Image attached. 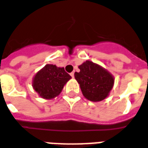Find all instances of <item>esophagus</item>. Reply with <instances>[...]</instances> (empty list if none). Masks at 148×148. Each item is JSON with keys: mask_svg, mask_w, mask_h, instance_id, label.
I'll list each match as a JSON object with an SVG mask.
<instances>
[{"mask_svg": "<svg viewBox=\"0 0 148 148\" xmlns=\"http://www.w3.org/2000/svg\"><path fill=\"white\" fill-rule=\"evenodd\" d=\"M70 75H71V76H72V77H74V72H73V73H70Z\"/></svg>", "mask_w": 148, "mask_h": 148, "instance_id": "1", "label": "esophagus"}]
</instances>
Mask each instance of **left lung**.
Returning a JSON list of instances; mask_svg holds the SVG:
<instances>
[{
	"label": "left lung",
	"instance_id": "left-lung-1",
	"mask_svg": "<svg viewBox=\"0 0 148 148\" xmlns=\"http://www.w3.org/2000/svg\"><path fill=\"white\" fill-rule=\"evenodd\" d=\"M75 79L80 86L84 96L91 102L105 99L114 87V78L110 73L92 61H86L79 66Z\"/></svg>",
	"mask_w": 148,
	"mask_h": 148
}]
</instances>
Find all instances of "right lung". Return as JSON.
Masks as SVG:
<instances>
[{"label":"right lung","instance_id":"add662e5","mask_svg":"<svg viewBox=\"0 0 148 148\" xmlns=\"http://www.w3.org/2000/svg\"><path fill=\"white\" fill-rule=\"evenodd\" d=\"M71 78L64 68L46 64L35 74L32 86L41 98L52 99L61 93L64 86Z\"/></svg>","mask_w":148,"mask_h":148}]
</instances>
